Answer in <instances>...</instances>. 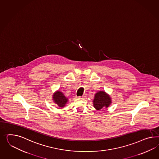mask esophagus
Here are the masks:
<instances>
[{
    "instance_id": "34e87169",
    "label": "esophagus",
    "mask_w": 159,
    "mask_h": 159,
    "mask_svg": "<svg viewBox=\"0 0 159 159\" xmlns=\"http://www.w3.org/2000/svg\"><path fill=\"white\" fill-rule=\"evenodd\" d=\"M85 97H86V95L85 94L83 95V96H80V98H85Z\"/></svg>"
}]
</instances>
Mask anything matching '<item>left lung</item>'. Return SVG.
Masks as SVG:
<instances>
[{
  "instance_id": "1",
  "label": "left lung",
  "mask_w": 159,
  "mask_h": 159,
  "mask_svg": "<svg viewBox=\"0 0 159 159\" xmlns=\"http://www.w3.org/2000/svg\"><path fill=\"white\" fill-rule=\"evenodd\" d=\"M93 103L96 110H100L104 107H108L111 103V99L110 96L104 91H99L96 93Z\"/></svg>"
}]
</instances>
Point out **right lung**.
Listing matches in <instances>:
<instances>
[{
  "label": "right lung",
  "instance_id": "1",
  "mask_svg": "<svg viewBox=\"0 0 159 159\" xmlns=\"http://www.w3.org/2000/svg\"><path fill=\"white\" fill-rule=\"evenodd\" d=\"M53 100L60 107H63L68 102V99L64 95L63 93L57 91L53 95Z\"/></svg>",
  "mask_w": 159,
  "mask_h": 159
}]
</instances>
